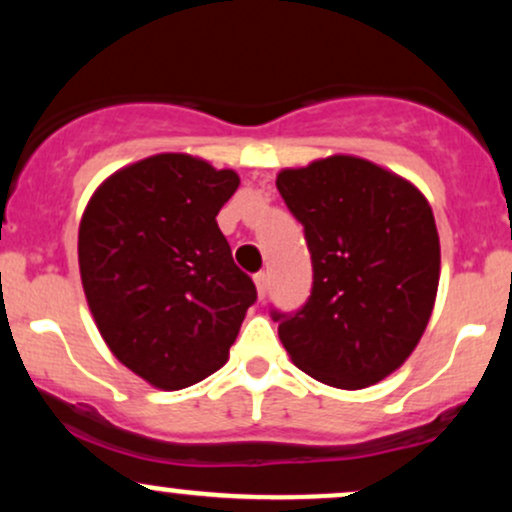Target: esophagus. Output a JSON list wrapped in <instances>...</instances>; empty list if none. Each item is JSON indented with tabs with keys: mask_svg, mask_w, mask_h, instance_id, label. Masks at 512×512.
<instances>
[{
	"mask_svg": "<svg viewBox=\"0 0 512 512\" xmlns=\"http://www.w3.org/2000/svg\"><path fill=\"white\" fill-rule=\"evenodd\" d=\"M255 284H257V293H260V298L267 296V291H269V274L267 272H257L255 274Z\"/></svg>",
	"mask_w": 512,
	"mask_h": 512,
	"instance_id": "obj_1",
	"label": "esophagus"
}]
</instances>
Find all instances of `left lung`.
Returning <instances> with one entry per match:
<instances>
[{
	"label": "left lung",
	"instance_id": "obj_1",
	"mask_svg": "<svg viewBox=\"0 0 512 512\" xmlns=\"http://www.w3.org/2000/svg\"><path fill=\"white\" fill-rule=\"evenodd\" d=\"M276 190L313 260L308 301L272 308L281 344L320 383L375 385L407 361L436 303L440 243L426 197L356 156L281 170Z\"/></svg>",
	"mask_w": 512,
	"mask_h": 512
}]
</instances>
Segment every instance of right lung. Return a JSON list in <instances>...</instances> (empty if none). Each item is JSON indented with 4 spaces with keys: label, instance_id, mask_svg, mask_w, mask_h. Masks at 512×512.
<instances>
[{
    "label": "right lung",
    "instance_id": "obj_1",
    "mask_svg": "<svg viewBox=\"0 0 512 512\" xmlns=\"http://www.w3.org/2000/svg\"><path fill=\"white\" fill-rule=\"evenodd\" d=\"M238 185L233 170L158 154L110 175L84 211L88 308L117 361L161 390L216 373L257 301L216 223Z\"/></svg>",
    "mask_w": 512,
    "mask_h": 512
}]
</instances>
